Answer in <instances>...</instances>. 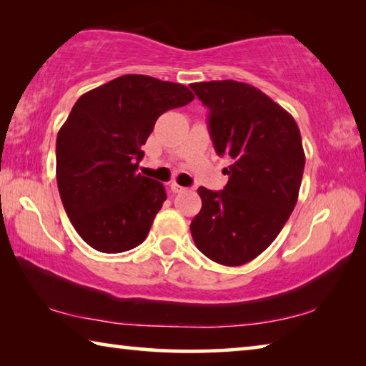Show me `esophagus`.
<instances>
[{
  "instance_id": "1",
  "label": "esophagus",
  "mask_w": 366,
  "mask_h": 366,
  "mask_svg": "<svg viewBox=\"0 0 366 366\" xmlns=\"http://www.w3.org/2000/svg\"><path fill=\"white\" fill-rule=\"evenodd\" d=\"M171 190L174 192V194H179V192H184L185 189L182 187V185H179V184H176V182H172V184H171Z\"/></svg>"
}]
</instances>
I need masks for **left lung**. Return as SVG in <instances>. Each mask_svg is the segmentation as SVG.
<instances>
[{"label": "left lung", "instance_id": "left-lung-1", "mask_svg": "<svg viewBox=\"0 0 366 366\" xmlns=\"http://www.w3.org/2000/svg\"><path fill=\"white\" fill-rule=\"evenodd\" d=\"M190 86L209 109L216 153L232 161L224 189H198L202 209L190 222L192 237L213 262L245 264L277 237L299 198L305 168L299 126L253 85L212 80Z\"/></svg>", "mask_w": 366, "mask_h": 366}]
</instances>
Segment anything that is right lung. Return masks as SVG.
<instances>
[{
  "mask_svg": "<svg viewBox=\"0 0 366 366\" xmlns=\"http://www.w3.org/2000/svg\"><path fill=\"white\" fill-rule=\"evenodd\" d=\"M192 100L185 85L126 74L72 107L56 139V181L74 229L95 250L121 253L145 240L166 190L137 172L142 145L161 114Z\"/></svg>",
  "mask_w": 366,
  "mask_h": 366,
  "instance_id": "right-lung-1",
  "label": "right lung"
}]
</instances>
